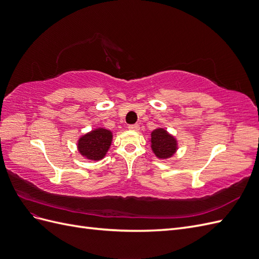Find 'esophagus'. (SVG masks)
<instances>
[{
  "mask_svg": "<svg viewBox=\"0 0 259 259\" xmlns=\"http://www.w3.org/2000/svg\"><path fill=\"white\" fill-rule=\"evenodd\" d=\"M128 128L131 131H138L139 126H138V124H132V125H128Z\"/></svg>",
  "mask_w": 259,
  "mask_h": 259,
  "instance_id": "1",
  "label": "esophagus"
}]
</instances>
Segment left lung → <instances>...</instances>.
I'll list each match as a JSON object with an SVG mask.
<instances>
[{"instance_id":"1","label":"left lung","mask_w":259,"mask_h":259,"mask_svg":"<svg viewBox=\"0 0 259 259\" xmlns=\"http://www.w3.org/2000/svg\"><path fill=\"white\" fill-rule=\"evenodd\" d=\"M151 149L159 159L171 158L177 151V140L164 128H156L151 133Z\"/></svg>"}]
</instances>
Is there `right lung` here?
<instances>
[{"instance_id":"add662e5","label":"right lung","mask_w":259,"mask_h":259,"mask_svg":"<svg viewBox=\"0 0 259 259\" xmlns=\"http://www.w3.org/2000/svg\"><path fill=\"white\" fill-rule=\"evenodd\" d=\"M112 132L99 127L91 131L77 140V150L85 159L99 161L107 154L112 143Z\"/></svg>"}]
</instances>
